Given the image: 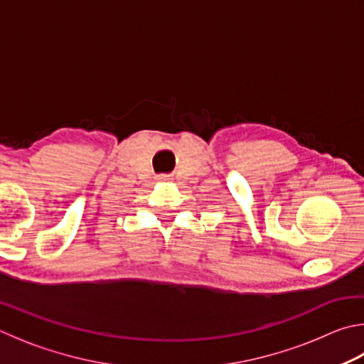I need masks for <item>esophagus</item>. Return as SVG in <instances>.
Here are the masks:
<instances>
[{"label":"esophagus","mask_w":364,"mask_h":364,"mask_svg":"<svg viewBox=\"0 0 364 364\" xmlns=\"http://www.w3.org/2000/svg\"><path fill=\"white\" fill-rule=\"evenodd\" d=\"M171 180H173L171 175H159V176H157V181H159V183H168Z\"/></svg>","instance_id":"esophagus-1"}]
</instances>
